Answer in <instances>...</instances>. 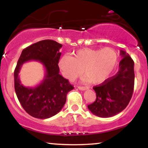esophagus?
I'll return each mask as SVG.
<instances>
[{
    "mask_svg": "<svg viewBox=\"0 0 148 148\" xmlns=\"http://www.w3.org/2000/svg\"><path fill=\"white\" fill-rule=\"evenodd\" d=\"M77 88H78L79 90H82V91L86 90H88V87H82V86H78Z\"/></svg>",
    "mask_w": 148,
    "mask_h": 148,
    "instance_id": "1",
    "label": "esophagus"
}]
</instances>
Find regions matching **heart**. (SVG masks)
I'll use <instances>...</instances> for the list:
<instances>
[{
    "mask_svg": "<svg viewBox=\"0 0 148 148\" xmlns=\"http://www.w3.org/2000/svg\"><path fill=\"white\" fill-rule=\"evenodd\" d=\"M118 55L111 48L92 49L85 48L77 50L73 56H62L58 66L62 75L73 81L84 73L85 81L92 84H100L108 79L114 71Z\"/></svg>",
    "mask_w": 148,
    "mask_h": 148,
    "instance_id": "heart-1",
    "label": "heart"
}]
</instances>
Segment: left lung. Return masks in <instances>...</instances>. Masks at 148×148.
<instances>
[{
  "instance_id": "obj_1",
  "label": "left lung",
  "mask_w": 148,
  "mask_h": 148,
  "mask_svg": "<svg viewBox=\"0 0 148 148\" xmlns=\"http://www.w3.org/2000/svg\"><path fill=\"white\" fill-rule=\"evenodd\" d=\"M122 60L119 70L114 76L99 86H94L96 101L88 105L91 112L99 117L114 116L126 108L130 102L134 89V62L126 52L121 50Z\"/></svg>"
}]
</instances>
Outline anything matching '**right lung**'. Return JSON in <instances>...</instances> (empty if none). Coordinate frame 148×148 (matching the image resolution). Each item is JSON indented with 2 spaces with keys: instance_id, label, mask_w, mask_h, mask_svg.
Segmentation results:
<instances>
[{
  "instance_id": "right-lung-1",
  "label": "right lung",
  "mask_w": 148,
  "mask_h": 148,
  "mask_svg": "<svg viewBox=\"0 0 148 148\" xmlns=\"http://www.w3.org/2000/svg\"><path fill=\"white\" fill-rule=\"evenodd\" d=\"M62 46L54 40H42L25 48L18 60L14 71L16 95L24 110L35 118L48 119L59 112L66 102V94L74 88L59 74L58 63ZM29 60L40 62L46 70L43 81L35 88L24 86L19 79L22 65Z\"/></svg>"
}]
</instances>
